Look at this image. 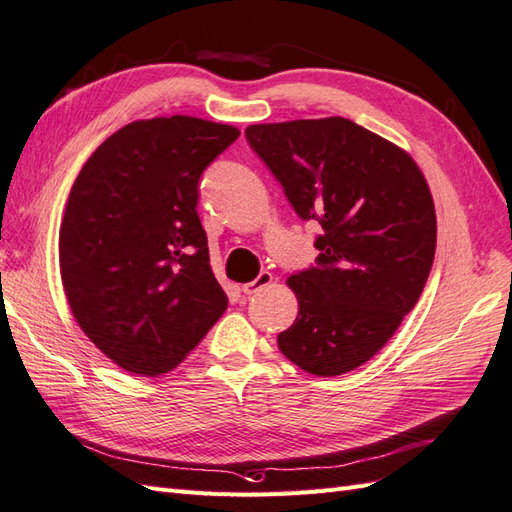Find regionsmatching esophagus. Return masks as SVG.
<instances>
[{
  "label": "esophagus",
  "mask_w": 512,
  "mask_h": 512,
  "mask_svg": "<svg viewBox=\"0 0 512 512\" xmlns=\"http://www.w3.org/2000/svg\"><path fill=\"white\" fill-rule=\"evenodd\" d=\"M270 283H272V275H270V272H259V275H257L253 281H248V283L242 285V292H244V294H255V292H259L261 288H266V285H270Z\"/></svg>",
  "instance_id": "obj_1"
}]
</instances>
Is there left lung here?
Listing matches in <instances>:
<instances>
[{
  "instance_id": "8db88e82",
  "label": "left lung",
  "mask_w": 512,
  "mask_h": 512,
  "mask_svg": "<svg viewBox=\"0 0 512 512\" xmlns=\"http://www.w3.org/2000/svg\"><path fill=\"white\" fill-rule=\"evenodd\" d=\"M244 135L299 218L323 227L316 264L288 279L299 316L279 349L312 375L349 373L423 292L436 251L430 187L406 150L344 117L255 124Z\"/></svg>"
}]
</instances>
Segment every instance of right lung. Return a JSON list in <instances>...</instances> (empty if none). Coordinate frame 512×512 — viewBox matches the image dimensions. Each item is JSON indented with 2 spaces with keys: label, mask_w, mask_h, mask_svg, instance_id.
Segmentation results:
<instances>
[{
  "label": "right lung",
  "mask_w": 512,
  "mask_h": 512,
  "mask_svg": "<svg viewBox=\"0 0 512 512\" xmlns=\"http://www.w3.org/2000/svg\"><path fill=\"white\" fill-rule=\"evenodd\" d=\"M240 130L198 117L139 120L82 165L58 237L80 329L135 375L183 362L229 305L198 218V183Z\"/></svg>",
  "instance_id": "obj_1"
}]
</instances>
